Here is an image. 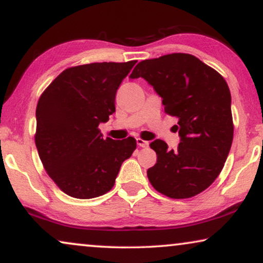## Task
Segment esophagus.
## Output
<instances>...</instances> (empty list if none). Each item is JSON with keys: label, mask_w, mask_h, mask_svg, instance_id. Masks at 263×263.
I'll list each match as a JSON object with an SVG mask.
<instances>
[{"label": "esophagus", "mask_w": 263, "mask_h": 263, "mask_svg": "<svg viewBox=\"0 0 263 263\" xmlns=\"http://www.w3.org/2000/svg\"><path fill=\"white\" fill-rule=\"evenodd\" d=\"M137 144L141 146V148H148L149 142H146V141H144V139H142V138H137Z\"/></svg>", "instance_id": "34e87169"}]
</instances>
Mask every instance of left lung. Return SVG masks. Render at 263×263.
<instances>
[{
    "label": "left lung",
    "instance_id": "8db88e82",
    "mask_svg": "<svg viewBox=\"0 0 263 263\" xmlns=\"http://www.w3.org/2000/svg\"><path fill=\"white\" fill-rule=\"evenodd\" d=\"M132 79L144 78L162 97L164 113L180 143L170 150L166 142L150 143L155 166L146 171L150 184L170 198H190L211 186L229 156L233 139L231 92L223 77L194 55L174 52L141 61Z\"/></svg>",
    "mask_w": 263,
    "mask_h": 263
}]
</instances>
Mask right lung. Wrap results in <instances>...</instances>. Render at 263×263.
Segmentation results:
<instances>
[{
  "mask_svg": "<svg viewBox=\"0 0 263 263\" xmlns=\"http://www.w3.org/2000/svg\"><path fill=\"white\" fill-rule=\"evenodd\" d=\"M136 61L93 62L61 72L36 108L34 142L48 176L74 198H95L114 186L134 137L102 138L99 125L115 111L118 87Z\"/></svg>",
  "mask_w": 263,
  "mask_h": 263,
  "instance_id": "1",
  "label": "right lung"
}]
</instances>
